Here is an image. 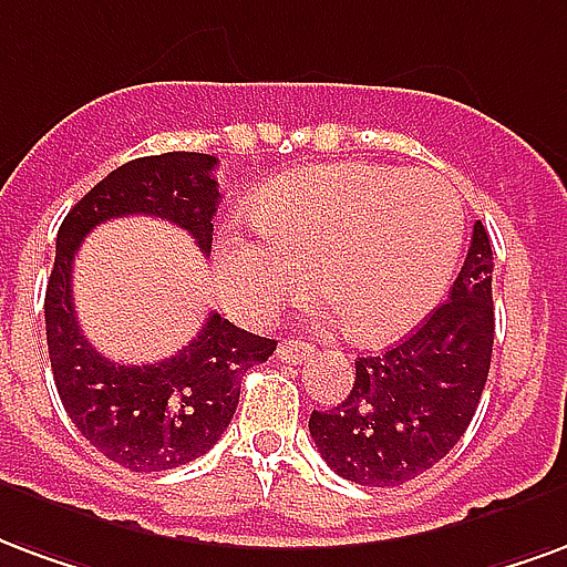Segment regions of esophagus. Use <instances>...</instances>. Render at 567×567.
Segmentation results:
<instances>
[{
    "instance_id": "1",
    "label": "esophagus",
    "mask_w": 567,
    "mask_h": 567,
    "mask_svg": "<svg viewBox=\"0 0 567 567\" xmlns=\"http://www.w3.org/2000/svg\"><path fill=\"white\" fill-rule=\"evenodd\" d=\"M278 359L280 362H296V365H301V362L313 359V347L305 344V341H280Z\"/></svg>"
}]
</instances>
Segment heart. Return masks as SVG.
Returning <instances> with one entry per match:
<instances>
[{
	"instance_id": "heart-1",
	"label": "heart",
	"mask_w": 567,
	"mask_h": 567,
	"mask_svg": "<svg viewBox=\"0 0 567 567\" xmlns=\"http://www.w3.org/2000/svg\"><path fill=\"white\" fill-rule=\"evenodd\" d=\"M259 238L223 235L217 262L244 311L266 317L317 289L362 344H386L435 311L465 241V202L444 175L341 163L271 181L250 205Z\"/></svg>"
}]
</instances>
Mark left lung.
<instances>
[{"label": "left lung", "mask_w": 567, "mask_h": 567, "mask_svg": "<svg viewBox=\"0 0 567 567\" xmlns=\"http://www.w3.org/2000/svg\"><path fill=\"white\" fill-rule=\"evenodd\" d=\"M493 338V247L474 223L450 299L402 344L359 357L350 395L308 420L329 468L359 486H399L437 465L477 411Z\"/></svg>", "instance_id": "8db88e82"}]
</instances>
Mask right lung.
Wrapping results in <instances>:
<instances>
[{
	"label": "right lung",
	"instance_id": "right-lung-1",
	"mask_svg": "<svg viewBox=\"0 0 567 567\" xmlns=\"http://www.w3.org/2000/svg\"><path fill=\"white\" fill-rule=\"evenodd\" d=\"M217 156L159 153L102 177L56 233V259L44 292L48 353L56 392L74 429L111 462L130 471L181 468L205 456L233 423L241 378L266 362L278 341L244 332L210 313L175 357L120 365L86 341L72 308V262L99 223L147 214L187 229L208 256L217 217Z\"/></svg>",
	"mask_w": 567,
	"mask_h": 567
}]
</instances>
